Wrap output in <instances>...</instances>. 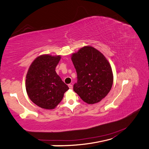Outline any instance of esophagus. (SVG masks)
<instances>
[{
    "label": "esophagus",
    "mask_w": 149,
    "mask_h": 149,
    "mask_svg": "<svg viewBox=\"0 0 149 149\" xmlns=\"http://www.w3.org/2000/svg\"><path fill=\"white\" fill-rule=\"evenodd\" d=\"M68 87H69V89H72V88H73V86H72V84H68Z\"/></svg>",
    "instance_id": "esophagus-1"
}]
</instances>
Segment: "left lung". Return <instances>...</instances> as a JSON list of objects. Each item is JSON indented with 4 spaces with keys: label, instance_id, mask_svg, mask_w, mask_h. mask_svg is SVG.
Instances as JSON below:
<instances>
[{
    "label": "left lung",
    "instance_id": "1",
    "mask_svg": "<svg viewBox=\"0 0 149 149\" xmlns=\"http://www.w3.org/2000/svg\"><path fill=\"white\" fill-rule=\"evenodd\" d=\"M77 74L74 91L89 104L101 101L111 90L113 74L111 65L102 53L86 46L71 56Z\"/></svg>",
    "mask_w": 149,
    "mask_h": 149
}]
</instances>
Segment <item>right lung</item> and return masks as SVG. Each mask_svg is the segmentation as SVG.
Returning <instances> with one entry per match:
<instances>
[{
	"mask_svg": "<svg viewBox=\"0 0 149 149\" xmlns=\"http://www.w3.org/2000/svg\"><path fill=\"white\" fill-rule=\"evenodd\" d=\"M60 58V55H41L32 62L26 74V92L31 101L41 108H55L69 89L55 71Z\"/></svg>",
	"mask_w": 149,
	"mask_h": 149,
	"instance_id": "right-lung-1",
	"label": "right lung"
}]
</instances>
